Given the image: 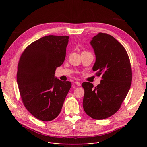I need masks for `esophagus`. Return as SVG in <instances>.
<instances>
[{
	"label": "esophagus",
	"instance_id": "1",
	"mask_svg": "<svg viewBox=\"0 0 147 147\" xmlns=\"http://www.w3.org/2000/svg\"><path fill=\"white\" fill-rule=\"evenodd\" d=\"M75 84H76V85L78 86H81V83H80V82H75Z\"/></svg>",
	"mask_w": 147,
	"mask_h": 147
}]
</instances>
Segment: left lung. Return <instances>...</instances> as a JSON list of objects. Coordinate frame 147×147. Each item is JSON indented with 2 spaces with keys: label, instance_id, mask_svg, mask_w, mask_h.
<instances>
[{
  "label": "left lung",
  "instance_id": "obj_1",
  "mask_svg": "<svg viewBox=\"0 0 147 147\" xmlns=\"http://www.w3.org/2000/svg\"><path fill=\"white\" fill-rule=\"evenodd\" d=\"M96 55L92 70L102 75L96 87L82 84L84 90V112L95 119H103L116 113L126 98L132 82V69L125 48L112 35L99 33L90 42Z\"/></svg>",
  "mask_w": 147,
  "mask_h": 147
}]
</instances>
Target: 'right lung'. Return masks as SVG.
I'll use <instances>...</instances> for the list:
<instances>
[{
	"label": "right lung",
	"mask_w": 147,
	"mask_h": 147,
	"mask_svg": "<svg viewBox=\"0 0 147 147\" xmlns=\"http://www.w3.org/2000/svg\"><path fill=\"white\" fill-rule=\"evenodd\" d=\"M69 36L47 35L34 42L21 55L17 83L25 107L34 117L45 121L61 112L72 84L55 77L63 64Z\"/></svg>",
	"instance_id": "right-lung-1"
}]
</instances>
